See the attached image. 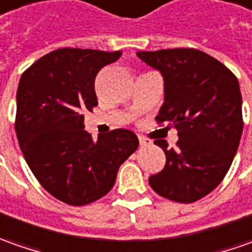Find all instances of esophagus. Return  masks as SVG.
I'll use <instances>...</instances> for the list:
<instances>
[{"label":"esophagus","instance_id":"1","mask_svg":"<svg viewBox=\"0 0 252 252\" xmlns=\"http://www.w3.org/2000/svg\"><path fill=\"white\" fill-rule=\"evenodd\" d=\"M138 139H139V143L141 146H146V145H151V141L148 138H145L143 135H138Z\"/></svg>","mask_w":252,"mask_h":252}]
</instances>
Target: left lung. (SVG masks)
Instances as JSON below:
<instances>
[{
    "instance_id": "obj_1",
    "label": "left lung",
    "mask_w": 252,
    "mask_h": 252,
    "mask_svg": "<svg viewBox=\"0 0 252 252\" xmlns=\"http://www.w3.org/2000/svg\"><path fill=\"white\" fill-rule=\"evenodd\" d=\"M164 79V103L156 123L176 128L177 148L169 149L161 171L149 177L155 192L191 204L212 192L227 174L243 132L241 93L236 75L196 48L138 51Z\"/></svg>"
}]
</instances>
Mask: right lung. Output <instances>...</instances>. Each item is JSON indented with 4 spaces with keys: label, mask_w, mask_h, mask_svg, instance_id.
Returning a JSON list of instances; mask_svg holds the SVG:
<instances>
[{
    "label": "right lung",
    "mask_w": 252,
    "mask_h": 252,
    "mask_svg": "<svg viewBox=\"0 0 252 252\" xmlns=\"http://www.w3.org/2000/svg\"><path fill=\"white\" fill-rule=\"evenodd\" d=\"M121 54L58 48L21 76L15 118L19 146L41 187L68 205L82 206L106 195L118 167L139 145L129 129H113L93 141L83 126V113L97 106L96 75Z\"/></svg>",
    "instance_id": "add662e5"
}]
</instances>
